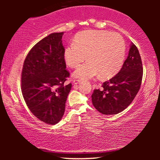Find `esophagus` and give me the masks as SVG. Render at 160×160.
I'll use <instances>...</instances> for the list:
<instances>
[{"mask_svg":"<svg viewBox=\"0 0 160 160\" xmlns=\"http://www.w3.org/2000/svg\"><path fill=\"white\" fill-rule=\"evenodd\" d=\"M81 82H82V80H73V83L75 84H80L81 83Z\"/></svg>","mask_w":160,"mask_h":160,"instance_id":"34e87169","label":"esophagus"}]
</instances>
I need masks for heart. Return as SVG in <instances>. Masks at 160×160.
Wrapping results in <instances>:
<instances>
[{"mask_svg":"<svg viewBox=\"0 0 160 160\" xmlns=\"http://www.w3.org/2000/svg\"><path fill=\"white\" fill-rule=\"evenodd\" d=\"M74 76L90 79L100 73L103 78L114 75L122 66L125 56V44L120 35L104 30L80 32L65 48L63 56L68 66L77 68Z\"/></svg>","mask_w":160,"mask_h":160,"instance_id":"1","label":"heart"}]
</instances>
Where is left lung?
Returning a JSON list of instances; mask_svg holds the SVG:
<instances>
[{
    "label": "left lung",
    "mask_w": 160,
    "mask_h": 160,
    "mask_svg": "<svg viewBox=\"0 0 160 160\" xmlns=\"http://www.w3.org/2000/svg\"><path fill=\"white\" fill-rule=\"evenodd\" d=\"M141 57L133 43L128 57L117 74L94 90L92 102L99 112L105 115L118 113L126 109L140 90L142 78Z\"/></svg>",
    "instance_id": "left-lung-1"
}]
</instances>
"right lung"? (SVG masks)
Wrapping results in <instances>:
<instances>
[{
    "instance_id": "obj_1",
    "label": "right lung",
    "mask_w": 160,
    "mask_h": 160,
    "mask_svg": "<svg viewBox=\"0 0 160 160\" xmlns=\"http://www.w3.org/2000/svg\"><path fill=\"white\" fill-rule=\"evenodd\" d=\"M63 32H54L37 43L24 61L21 90L30 112L40 121L54 125L63 117L71 83L66 69Z\"/></svg>"
}]
</instances>
